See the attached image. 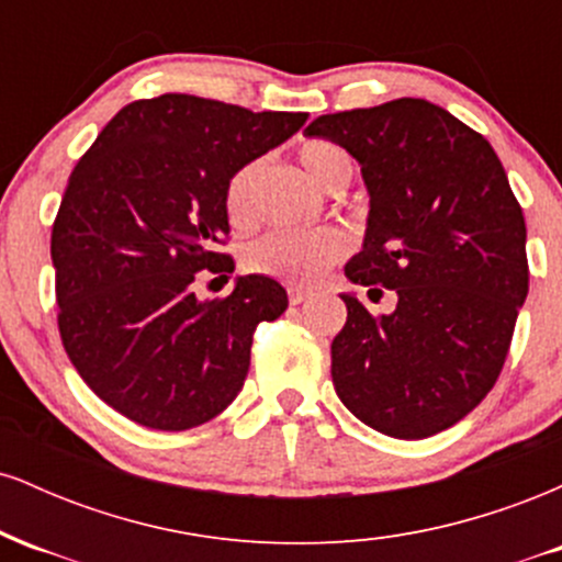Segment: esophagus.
Wrapping results in <instances>:
<instances>
[{"instance_id": "esophagus-1", "label": "esophagus", "mask_w": 562, "mask_h": 562, "mask_svg": "<svg viewBox=\"0 0 562 562\" xmlns=\"http://www.w3.org/2000/svg\"><path fill=\"white\" fill-rule=\"evenodd\" d=\"M308 295H312V290H303V288H290L288 290V299H290V303H293V306H299V303L306 301Z\"/></svg>"}]
</instances>
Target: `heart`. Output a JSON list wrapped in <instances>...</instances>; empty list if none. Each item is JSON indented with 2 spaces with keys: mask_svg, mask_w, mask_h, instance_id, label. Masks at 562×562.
<instances>
[{
  "mask_svg": "<svg viewBox=\"0 0 562 562\" xmlns=\"http://www.w3.org/2000/svg\"><path fill=\"white\" fill-rule=\"evenodd\" d=\"M301 166L312 182L330 190L340 179L351 177V158L340 145L327 139H312L301 147ZM259 179V164H245L224 187V211L237 227L254 216V190ZM348 243L340 232H293L272 229L245 248L243 263L250 272L277 277L293 285H314L335 261L344 259Z\"/></svg>",
  "mask_w": 562,
  "mask_h": 562,
  "instance_id": "1",
  "label": "heart"
}]
</instances>
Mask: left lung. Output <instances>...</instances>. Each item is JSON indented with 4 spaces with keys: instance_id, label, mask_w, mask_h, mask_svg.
<instances>
[{
    "instance_id": "obj_1",
    "label": "left lung",
    "mask_w": 562,
    "mask_h": 562,
    "mask_svg": "<svg viewBox=\"0 0 562 562\" xmlns=\"http://www.w3.org/2000/svg\"><path fill=\"white\" fill-rule=\"evenodd\" d=\"M303 134L362 166L370 214L346 277L398 299L372 317L340 293L335 393L385 436L447 430L494 389L528 295L526 222L507 173L479 132L417 97L319 115Z\"/></svg>"
}]
</instances>
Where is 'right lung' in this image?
I'll list each match as a JSON object with an SVG mask.
<instances>
[{
    "mask_svg": "<svg viewBox=\"0 0 562 562\" xmlns=\"http://www.w3.org/2000/svg\"><path fill=\"white\" fill-rule=\"evenodd\" d=\"M308 113H254L192 94L128 102L70 173L53 227L57 325L83 383L153 430L214 420L240 393L280 282L235 280L200 301V269L232 272L224 187L293 137Z\"/></svg>",
    "mask_w": 562,
    "mask_h": 562,
    "instance_id": "obj_1",
    "label": "right lung"
}]
</instances>
